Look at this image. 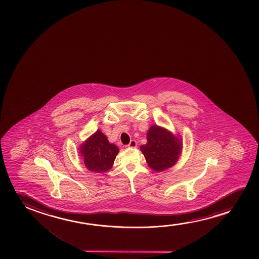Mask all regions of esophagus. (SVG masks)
Listing matches in <instances>:
<instances>
[{"label": "esophagus", "instance_id": "1", "mask_svg": "<svg viewBox=\"0 0 259 259\" xmlns=\"http://www.w3.org/2000/svg\"><path fill=\"white\" fill-rule=\"evenodd\" d=\"M136 146H137V142H136V141H135V140H132L130 143L128 144L127 147L128 148H136Z\"/></svg>", "mask_w": 259, "mask_h": 259}]
</instances>
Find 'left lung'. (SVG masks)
Returning a JSON list of instances; mask_svg holds the SVG:
<instances>
[{
	"mask_svg": "<svg viewBox=\"0 0 259 259\" xmlns=\"http://www.w3.org/2000/svg\"><path fill=\"white\" fill-rule=\"evenodd\" d=\"M148 142L141 147L149 167L161 171L174 165L181 155V142L163 128L153 125L147 135Z\"/></svg>",
	"mask_w": 259,
	"mask_h": 259,
	"instance_id": "1",
	"label": "left lung"
}]
</instances>
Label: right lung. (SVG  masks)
<instances>
[{"label":"right lung","instance_id":"add662e5","mask_svg":"<svg viewBox=\"0 0 259 259\" xmlns=\"http://www.w3.org/2000/svg\"><path fill=\"white\" fill-rule=\"evenodd\" d=\"M118 150L117 146L110 144L101 131H96L80 148L85 167L99 174L105 172L112 167Z\"/></svg>","mask_w":259,"mask_h":259}]
</instances>
